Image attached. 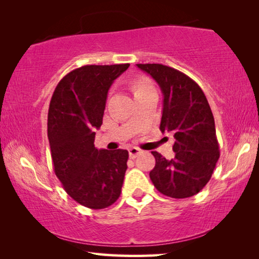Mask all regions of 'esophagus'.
Listing matches in <instances>:
<instances>
[{
  "instance_id": "esophagus-1",
  "label": "esophagus",
  "mask_w": 259,
  "mask_h": 259,
  "mask_svg": "<svg viewBox=\"0 0 259 259\" xmlns=\"http://www.w3.org/2000/svg\"><path fill=\"white\" fill-rule=\"evenodd\" d=\"M140 153H142V150H139L138 147H131L129 148V156L130 159H136Z\"/></svg>"
}]
</instances>
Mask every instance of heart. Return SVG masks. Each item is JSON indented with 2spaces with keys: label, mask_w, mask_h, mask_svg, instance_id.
<instances>
[{
  "label": "heart",
  "mask_w": 259,
  "mask_h": 259,
  "mask_svg": "<svg viewBox=\"0 0 259 259\" xmlns=\"http://www.w3.org/2000/svg\"><path fill=\"white\" fill-rule=\"evenodd\" d=\"M151 89H154V88H153L152 83L146 77H139L137 80H135L133 83V90L135 95L143 93V91L151 90Z\"/></svg>",
  "instance_id": "heart-1"
}]
</instances>
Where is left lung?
Here are the masks:
<instances>
[{"label": "left lung", "mask_w": 259, "mask_h": 259, "mask_svg": "<svg viewBox=\"0 0 259 259\" xmlns=\"http://www.w3.org/2000/svg\"><path fill=\"white\" fill-rule=\"evenodd\" d=\"M154 78L163 94L160 130L175 137L171 160L152 152L155 166L150 178L157 191L175 199L193 196L207 185L219 159L214 120L198 83L162 64H137Z\"/></svg>", "instance_id": "1"}]
</instances>
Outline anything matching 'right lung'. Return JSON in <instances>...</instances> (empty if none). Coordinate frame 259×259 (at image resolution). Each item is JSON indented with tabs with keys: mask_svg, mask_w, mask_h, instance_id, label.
Segmentation results:
<instances>
[{
	"mask_svg": "<svg viewBox=\"0 0 259 259\" xmlns=\"http://www.w3.org/2000/svg\"><path fill=\"white\" fill-rule=\"evenodd\" d=\"M130 64L85 65L57 84L48 112V138L56 176L77 203L104 209L119 199L128 166L125 150H97L107 93Z\"/></svg>",
	"mask_w": 259,
	"mask_h": 259,
	"instance_id": "1",
	"label": "right lung"
}]
</instances>
